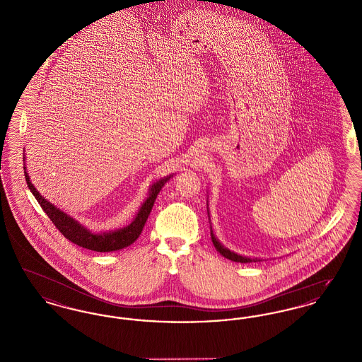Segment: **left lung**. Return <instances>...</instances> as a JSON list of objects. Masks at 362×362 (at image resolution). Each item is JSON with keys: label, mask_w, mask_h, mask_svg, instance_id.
<instances>
[{"label": "left lung", "mask_w": 362, "mask_h": 362, "mask_svg": "<svg viewBox=\"0 0 362 362\" xmlns=\"http://www.w3.org/2000/svg\"><path fill=\"white\" fill-rule=\"evenodd\" d=\"M209 213V211H207ZM210 229H211V226H210ZM210 236H211V241H213V244H214V247H216V250L225 257L226 259H229V260H233V262H240V263H250V262H260V259L255 258H247V257H241V255H238V254H235V252H232V251H229L228 248H225L224 245L220 243V241L216 239V236H214V233H213V230H210Z\"/></svg>", "instance_id": "left-lung-1"}]
</instances>
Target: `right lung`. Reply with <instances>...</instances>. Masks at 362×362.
<instances>
[{"mask_svg":"<svg viewBox=\"0 0 362 362\" xmlns=\"http://www.w3.org/2000/svg\"><path fill=\"white\" fill-rule=\"evenodd\" d=\"M24 175H25V182L28 185V189L34 194L36 201L39 202L40 207L45 210V213L49 216L52 220V224L55 228L68 239V240L86 248L92 250L96 252H110V251H118L124 247H129L137 240L138 236L141 235L145 223L152 211V207L155 204L156 198L160 192V189L164 187V185L173 177V175L163 177L153 183L149 189V197L145 199V202L141 205L138 210L136 218L132 221V224L118 229V230H111V232H102V233H93L89 229H86L84 225L80 224L77 220L68 216L65 211L59 210L58 207L54 206L46 198H43L39 191L35 189L34 185L30 180V176L25 171L24 167Z\"/></svg>","mask_w":362,"mask_h":362,"instance_id":"1","label":"right lung"}]
</instances>
